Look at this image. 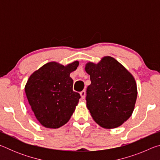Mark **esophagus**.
<instances>
[{
    "label": "esophagus",
    "mask_w": 160,
    "mask_h": 160,
    "mask_svg": "<svg viewBox=\"0 0 160 160\" xmlns=\"http://www.w3.org/2000/svg\"><path fill=\"white\" fill-rule=\"evenodd\" d=\"M85 95H86V92L85 90H82V92H80V96H81V98L82 99H85Z\"/></svg>",
    "instance_id": "esophagus-1"
}]
</instances>
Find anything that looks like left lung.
Segmentation results:
<instances>
[{
    "label": "left lung",
    "mask_w": 160,
    "mask_h": 160,
    "mask_svg": "<svg viewBox=\"0 0 160 160\" xmlns=\"http://www.w3.org/2000/svg\"><path fill=\"white\" fill-rule=\"evenodd\" d=\"M85 71L91 84L87 88V107L94 121L104 128H115L131 117L137 99L134 78L111 56L98 63L89 62Z\"/></svg>",
    "instance_id": "1"
}]
</instances>
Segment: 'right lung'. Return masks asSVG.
Listing matches in <instances>:
<instances>
[{"instance_id": "obj_1", "label": "right lung", "mask_w": 160, "mask_h": 160, "mask_svg": "<svg viewBox=\"0 0 160 160\" xmlns=\"http://www.w3.org/2000/svg\"><path fill=\"white\" fill-rule=\"evenodd\" d=\"M78 65L77 61L66 66L49 62L29 78L25 88L27 98L37 119L46 128H60L73 113L80 95L72 90L70 74Z\"/></svg>"}]
</instances>
